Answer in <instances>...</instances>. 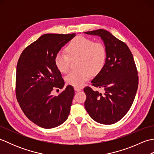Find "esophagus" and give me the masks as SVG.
Segmentation results:
<instances>
[{"instance_id":"esophagus-1","label":"esophagus","mask_w":154,"mask_h":154,"mask_svg":"<svg viewBox=\"0 0 154 154\" xmlns=\"http://www.w3.org/2000/svg\"><path fill=\"white\" fill-rule=\"evenodd\" d=\"M74 89H75V91H77H77H80L81 90V88H79V87H74Z\"/></svg>"}]
</instances>
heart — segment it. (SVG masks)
Listing matches in <instances>:
<instances>
[{"label":"heart","mask_w":154,"mask_h":154,"mask_svg":"<svg viewBox=\"0 0 154 154\" xmlns=\"http://www.w3.org/2000/svg\"><path fill=\"white\" fill-rule=\"evenodd\" d=\"M68 56L58 54L55 59L57 69L65 73L69 69L71 60L78 58L77 70L71 71L65 80L74 87H82L93 75L99 74L106 63L107 52L105 45L90 38L77 36L73 39L65 48Z\"/></svg>","instance_id":"b5f03b06"}]
</instances>
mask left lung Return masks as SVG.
I'll return each mask as SVG.
<instances>
[{
	"instance_id": "left-lung-1",
	"label": "left lung",
	"mask_w": 154,
	"mask_h": 154,
	"mask_svg": "<svg viewBox=\"0 0 154 154\" xmlns=\"http://www.w3.org/2000/svg\"><path fill=\"white\" fill-rule=\"evenodd\" d=\"M85 33L100 36L107 52L103 70L91 81V85L103 89L104 93L85 87V108L94 121L112 124L122 119L132 106L138 87V70L128 45L109 32L99 29Z\"/></svg>"
}]
</instances>
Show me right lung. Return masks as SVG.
<instances>
[{"label": "right lung", "mask_w": 154, "mask_h": 154, "mask_svg": "<svg viewBox=\"0 0 154 154\" xmlns=\"http://www.w3.org/2000/svg\"><path fill=\"white\" fill-rule=\"evenodd\" d=\"M75 34H46L26 48L20 56L16 75V96L23 112L32 122L44 128H52L67 120L75 91L65 83L55 59L63 45Z\"/></svg>", "instance_id": "right-lung-1"}]
</instances>
